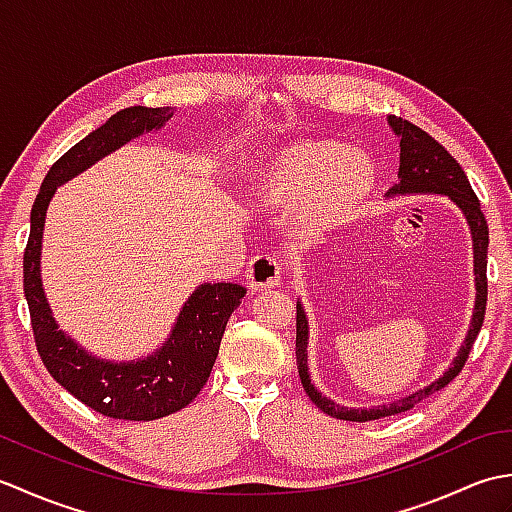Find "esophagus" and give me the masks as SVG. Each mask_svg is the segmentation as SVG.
I'll return each mask as SVG.
<instances>
[{"mask_svg":"<svg viewBox=\"0 0 512 512\" xmlns=\"http://www.w3.org/2000/svg\"><path fill=\"white\" fill-rule=\"evenodd\" d=\"M281 266L275 257L255 255L246 268V286L250 290H266L279 286Z\"/></svg>","mask_w":512,"mask_h":512,"instance_id":"esophagus-1","label":"esophagus"}]
</instances>
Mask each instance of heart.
I'll use <instances>...</instances> for the list:
<instances>
[{
    "label": "heart",
    "instance_id": "obj_1",
    "mask_svg": "<svg viewBox=\"0 0 512 512\" xmlns=\"http://www.w3.org/2000/svg\"><path fill=\"white\" fill-rule=\"evenodd\" d=\"M374 184V165L361 151L328 138H303L273 151L248 189L266 209H290L297 235L314 239L354 220Z\"/></svg>",
    "mask_w": 512,
    "mask_h": 512
}]
</instances>
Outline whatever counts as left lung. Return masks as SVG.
<instances>
[{
    "mask_svg": "<svg viewBox=\"0 0 512 512\" xmlns=\"http://www.w3.org/2000/svg\"><path fill=\"white\" fill-rule=\"evenodd\" d=\"M389 127L400 138V169H398V184L389 189L387 195H409V193H440L458 206L464 213L466 224L471 228L473 237V273H475V308H473V321L469 334L460 347L458 356L453 358L451 367L444 372L438 380L431 385L422 387L413 394L398 398L389 405L378 407H341L334 400L325 398L319 389H314L310 374H308V319L306 312L301 308V301H297V369L301 385L306 389L310 400L317 405L323 413L336 418V420H352V422H367L378 420L385 416H396L400 411H409L413 405H418L424 398L447 387L451 380L462 372V367L469 358L471 347L482 330L484 312H486V295H488V281H486V253H488V224L486 217L480 209V200L471 189V182L462 171L460 162L455 160L447 149H444L436 138H431L427 132H422L409 121H402L398 116H387Z\"/></svg>",
    "mask_w": 512,
    "mask_h": 512,
    "instance_id": "obj_1",
    "label": "left lung"
}]
</instances>
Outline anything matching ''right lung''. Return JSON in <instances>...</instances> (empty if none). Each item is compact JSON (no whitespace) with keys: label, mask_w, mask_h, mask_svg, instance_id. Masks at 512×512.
I'll return each mask as SVG.
<instances>
[{"label":"right lung","mask_w":512,"mask_h":512,"mask_svg":"<svg viewBox=\"0 0 512 512\" xmlns=\"http://www.w3.org/2000/svg\"><path fill=\"white\" fill-rule=\"evenodd\" d=\"M171 116L173 110L169 107L143 105L116 112L110 121L54 162L30 211V237L24 250V295L37 352L50 376L63 389L83 405L114 420H158L193 402L209 380L228 317L246 295V288L237 284L198 286L184 301L178 321L160 350L129 363L103 361L83 350L59 330L52 317L41 284V239L54 191L129 140L160 129Z\"/></svg>","instance_id":"obj_1"}]
</instances>
